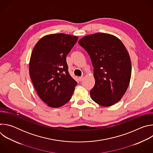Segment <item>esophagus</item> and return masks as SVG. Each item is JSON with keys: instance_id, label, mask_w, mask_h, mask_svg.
<instances>
[{"instance_id": "1", "label": "esophagus", "mask_w": 153, "mask_h": 153, "mask_svg": "<svg viewBox=\"0 0 153 153\" xmlns=\"http://www.w3.org/2000/svg\"><path fill=\"white\" fill-rule=\"evenodd\" d=\"M79 80L80 81H82L83 80V79H84V76H81V77H79Z\"/></svg>"}]
</instances>
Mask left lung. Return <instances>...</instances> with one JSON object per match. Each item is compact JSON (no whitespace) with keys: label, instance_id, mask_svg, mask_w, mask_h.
<instances>
[{"label":"left lung","instance_id":"1","mask_svg":"<svg viewBox=\"0 0 153 153\" xmlns=\"http://www.w3.org/2000/svg\"><path fill=\"white\" fill-rule=\"evenodd\" d=\"M79 44L88 53L94 67L91 99L103 106L114 105L125 93L131 75L127 50L119 38L107 33L87 35Z\"/></svg>","mask_w":153,"mask_h":153}]
</instances>
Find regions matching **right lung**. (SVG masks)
Listing matches in <instances>:
<instances>
[{
	"label": "right lung",
	"mask_w": 153,
	"mask_h": 153,
	"mask_svg": "<svg viewBox=\"0 0 153 153\" xmlns=\"http://www.w3.org/2000/svg\"><path fill=\"white\" fill-rule=\"evenodd\" d=\"M78 37L58 33L42 37L34 46L30 63V76L43 102L59 108L71 98L77 82L68 71L66 56Z\"/></svg>",
	"instance_id": "add662e5"
}]
</instances>
